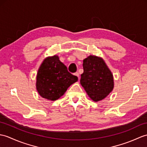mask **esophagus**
I'll return each mask as SVG.
<instances>
[{
  "instance_id": "1",
  "label": "esophagus",
  "mask_w": 147,
  "mask_h": 147,
  "mask_svg": "<svg viewBox=\"0 0 147 147\" xmlns=\"http://www.w3.org/2000/svg\"><path fill=\"white\" fill-rule=\"evenodd\" d=\"M74 75H75V76H78V78H79V79H80V74H79V73H78V72H76V73H74Z\"/></svg>"
}]
</instances>
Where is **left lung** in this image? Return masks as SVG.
Wrapping results in <instances>:
<instances>
[{"label":"left lung","instance_id":"left-lung-1","mask_svg":"<svg viewBox=\"0 0 147 147\" xmlns=\"http://www.w3.org/2000/svg\"><path fill=\"white\" fill-rule=\"evenodd\" d=\"M80 83L94 101L107 97L114 88L113 76L101 57L90 56L83 60Z\"/></svg>","mask_w":147,"mask_h":147}]
</instances>
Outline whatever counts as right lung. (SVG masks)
Instances as JSON below:
<instances>
[{"label": "right lung", "mask_w": 147, "mask_h": 147, "mask_svg": "<svg viewBox=\"0 0 147 147\" xmlns=\"http://www.w3.org/2000/svg\"><path fill=\"white\" fill-rule=\"evenodd\" d=\"M78 80L77 76L67 71L57 56L47 57L37 71L36 89L41 97L56 101Z\"/></svg>", "instance_id": "obj_1"}]
</instances>
